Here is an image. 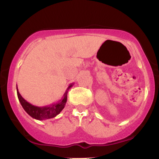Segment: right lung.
<instances>
[{
	"label": "right lung",
	"instance_id": "right-lung-1",
	"mask_svg": "<svg viewBox=\"0 0 159 159\" xmlns=\"http://www.w3.org/2000/svg\"><path fill=\"white\" fill-rule=\"evenodd\" d=\"M73 84H74L73 83L70 84V85L68 87L67 90H66L65 93L63 94V96H62L61 99L57 101L55 103L51 104V105L50 106H36L29 103V102H27V101L21 96L16 85L17 96H18L19 100H20L21 105H22L24 110H25L31 117L34 118V119L42 121V120H47L50 119V118H53L54 117L57 116V115L60 114L61 111H62V109H64V107H65L66 101H67L68 91H69V89L73 86Z\"/></svg>",
	"mask_w": 159,
	"mask_h": 159
}]
</instances>
